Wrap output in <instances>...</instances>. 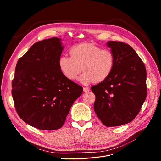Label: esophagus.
Wrapping results in <instances>:
<instances>
[{"label": "esophagus", "instance_id": "esophagus-1", "mask_svg": "<svg viewBox=\"0 0 161 161\" xmlns=\"http://www.w3.org/2000/svg\"><path fill=\"white\" fill-rule=\"evenodd\" d=\"M89 90H90V89H89V88H88V87H83V91H84L85 92H88Z\"/></svg>", "mask_w": 161, "mask_h": 161}]
</instances>
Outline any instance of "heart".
Segmentation results:
<instances>
[{
  "label": "heart",
  "instance_id": "heart-1",
  "mask_svg": "<svg viewBox=\"0 0 161 161\" xmlns=\"http://www.w3.org/2000/svg\"><path fill=\"white\" fill-rule=\"evenodd\" d=\"M70 57L63 56L58 60L59 69L66 79L76 80L82 70L80 81L84 85L102 82L108 79L114 69L115 58L110 50L102 49L92 43H82L73 46Z\"/></svg>",
  "mask_w": 161,
  "mask_h": 161
}]
</instances>
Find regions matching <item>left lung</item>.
I'll return each mask as SVG.
<instances>
[{"label":"left lung","mask_w":161,"mask_h":161,"mask_svg":"<svg viewBox=\"0 0 161 161\" xmlns=\"http://www.w3.org/2000/svg\"><path fill=\"white\" fill-rule=\"evenodd\" d=\"M115 58L113 72L106 80L91 86L94 110L107 127L128 124L138 114L147 94V70L142 60L127 43L109 41Z\"/></svg>","instance_id":"1"}]
</instances>
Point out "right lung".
<instances>
[{
    "label": "right lung",
    "mask_w": 161,
    "mask_h": 161,
    "mask_svg": "<svg viewBox=\"0 0 161 161\" xmlns=\"http://www.w3.org/2000/svg\"><path fill=\"white\" fill-rule=\"evenodd\" d=\"M60 39L37 42L19 58L12 81L14 108L21 119L42 130L64 125L71 106L82 87L62 75L59 60Z\"/></svg>",
    "instance_id": "obj_1"
}]
</instances>
